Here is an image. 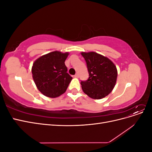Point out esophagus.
Here are the masks:
<instances>
[{"label": "esophagus", "instance_id": "34e87169", "mask_svg": "<svg viewBox=\"0 0 152 152\" xmlns=\"http://www.w3.org/2000/svg\"><path fill=\"white\" fill-rule=\"evenodd\" d=\"M74 77L75 78H78V77H79V74H78V73H76V74L74 75Z\"/></svg>", "mask_w": 152, "mask_h": 152}]
</instances>
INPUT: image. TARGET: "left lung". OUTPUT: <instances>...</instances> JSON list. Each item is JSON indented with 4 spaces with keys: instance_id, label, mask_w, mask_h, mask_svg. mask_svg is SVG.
Listing matches in <instances>:
<instances>
[{
    "instance_id": "8db88e82",
    "label": "left lung",
    "mask_w": 152,
    "mask_h": 152,
    "mask_svg": "<svg viewBox=\"0 0 152 152\" xmlns=\"http://www.w3.org/2000/svg\"><path fill=\"white\" fill-rule=\"evenodd\" d=\"M89 74L86 81H82V91L91 98L102 99L108 96L116 84L117 69L107 57L95 52H82Z\"/></svg>"
}]
</instances>
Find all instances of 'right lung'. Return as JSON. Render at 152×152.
Here are the masks:
<instances>
[{
	"label": "right lung",
	"instance_id": "right-lung-1",
	"mask_svg": "<svg viewBox=\"0 0 152 152\" xmlns=\"http://www.w3.org/2000/svg\"><path fill=\"white\" fill-rule=\"evenodd\" d=\"M68 55V52L55 50L34 62L32 77L39 91L47 97L54 98L63 94L72 80L65 64Z\"/></svg>",
	"mask_w": 152,
	"mask_h": 152
}]
</instances>
